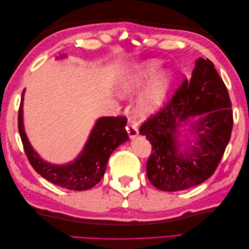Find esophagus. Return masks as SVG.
I'll list each match as a JSON object with an SVG mask.
<instances>
[{
  "label": "esophagus",
  "mask_w": 249,
  "mask_h": 249,
  "mask_svg": "<svg viewBox=\"0 0 249 249\" xmlns=\"http://www.w3.org/2000/svg\"><path fill=\"white\" fill-rule=\"evenodd\" d=\"M125 129H126V132H127V134H129V137L131 139H134L135 137L138 136L139 133H138L137 127H136V125H135V124H129L125 126Z\"/></svg>",
  "instance_id": "obj_1"
}]
</instances>
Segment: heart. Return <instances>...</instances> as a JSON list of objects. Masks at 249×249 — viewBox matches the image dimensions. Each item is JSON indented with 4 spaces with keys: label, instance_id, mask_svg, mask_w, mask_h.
Returning a JSON list of instances; mask_svg holds the SVG:
<instances>
[{
    "label": "heart",
    "instance_id": "1",
    "mask_svg": "<svg viewBox=\"0 0 249 249\" xmlns=\"http://www.w3.org/2000/svg\"><path fill=\"white\" fill-rule=\"evenodd\" d=\"M158 66L159 63L157 61L144 64L134 76L125 80L120 87V93L127 95L139 91L146 84L137 106L138 113L142 116L153 114L159 110L169 90L170 79L168 73L162 71L154 74Z\"/></svg>",
    "mask_w": 249,
    "mask_h": 249
}]
</instances>
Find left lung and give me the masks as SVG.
I'll return each instance as SVG.
<instances>
[{
    "label": "left lung",
    "instance_id": "1",
    "mask_svg": "<svg viewBox=\"0 0 249 249\" xmlns=\"http://www.w3.org/2000/svg\"><path fill=\"white\" fill-rule=\"evenodd\" d=\"M190 119L197 135L193 146L180 151L178 127ZM228 88L209 59L198 58L190 80L185 79L168 103L140 126L152 144L147 178L156 188L173 192L207 180L220 163L232 131Z\"/></svg>",
    "mask_w": 249,
    "mask_h": 249
}]
</instances>
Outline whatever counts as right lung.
I'll list each match as a JSON object with an SVG mask.
<instances>
[{
    "instance_id": "right-lung-1",
    "label": "right lung",
    "mask_w": 249,
    "mask_h": 249,
    "mask_svg": "<svg viewBox=\"0 0 249 249\" xmlns=\"http://www.w3.org/2000/svg\"><path fill=\"white\" fill-rule=\"evenodd\" d=\"M22 100L24 91L18 109V132L28 160L42 178L65 189L82 191L95 186L105 175L113 150L129 140V135L124 127L125 117H102L97 119L84 149L76 160L66 165L48 163L32 148L26 136L22 124Z\"/></svg>"
}]
</instances>
